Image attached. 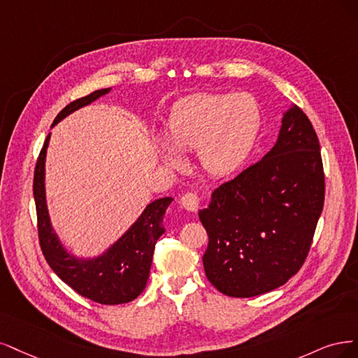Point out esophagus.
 <instances>
[{
	"label": "esophagus",
	"mask_w": 358,
	"mask_h": 358,
	"mask_svg": "<svg viewBox=\"0 0 358 358\" xmlns=\"http://www.w3.org/2000/svg\"><path fill=\"white\" fill-rule=\"evenodd\" d=\"M180 202L182 205V208H186L187 211H192V213H196L198 211V205H199V196L193 192H187L181 196Z\"/></svg>",
	"instance_id": "1"
}]
</instances>
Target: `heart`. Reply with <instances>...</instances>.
<instances>
[{"label":"heart","mask_w":358,"mask_h":358,"mask_svg":"<svg viewBox=\"0 0 358 358\" xmlns=\"http://www.w3.org/2000/svg\"><path fill=\"white\" fill-rule=\"evenodd\" d=\"M260 111L247 94H201L177 102L166 122V138L156 152L168 166L181 165L182 152H198L202 169L213 177H226L244 164L256 141Z\"/></svg>","instance_id":"1"}]
</instances>
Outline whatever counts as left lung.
I'll return each instance as SVG.
<instances>
[{
    "label": "left lung",
    "mask_w": 358,
    "mask_h": 358,
    "mask_svg": "<svg viewBox=\"0 0 358 358\" xmlns=\"http://www.w3.org/2000/svg\"><path fill=\"white\" fill-rule=\"evenodd\" d=\"M324 205L318 136L306 114L284 113L278 140L199 211L208 234L203 269L218 292L252 297L285 284L308 256Z\"/></svg>",
    "instance_id": "8db88e82"
}]
</instances>
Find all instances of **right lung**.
Returning <instances> with one entry per match:
<instances>
[{
	"instance_id": "obj_1",
	"label": "right lung",
	"mask_w": 358,
	"mask_h": 358,
	"mask_svg": "<svg viewBox=\"0 0 358 358\" xmlns=\"http://www.w3.org/2000/svg\"><path fill=\"white\" fill-rule=\"evenodd\" d=\"M111 89H99L87 96L76 99L57 114L55 126L68 114L89 106ZM50 134L37 159L34 171V199H36L38 239L45 262L59 278L80 296L101 305H120L136 299L145 288L157 239L165 234L162 224L165 211L172 198H160L148 203L138 220L101 256L78 259L68 252L53 232L45 203L44 164Z\"/></svg>"
}]
</instances>
